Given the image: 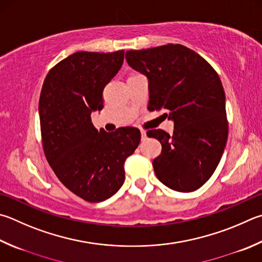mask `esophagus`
Listing matches in <instances>:
<instances>
[{
  "instance_id": "esophagus-1",
  "label": "esophagus",
  "mask_w": 262,
  "mask_h": 262,
  "mask_svg": "<svg viewBox=\"0 0 262 262\" xmlns=\"http://www.w3.org/2000/svg\"><path fill=\"white\" fill-rule=\"evenodd\" d=\"M141 139H142V141H145L146 140V133H145V130H141Z\"/></svg>"
}]
</instances>
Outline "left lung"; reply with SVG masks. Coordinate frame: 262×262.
<instances>
[{"label": "left lung", "instance_id": "1", "mask_svg": "<svg viewBox=\"0 0 262 262\" xmlns=\"http://www.w3.org/2000/svg\"><path fill=\"white\" fill-rule=\"evenodd\" d=\"M126 59L149 79L147 108H165L174 121L173 135L146 133L161 143L152 163L157 178L175 191H194L213 175L228 139L226 95L216 71L182 45L128 50Z\"/></svg>", "mask_w": 262, "mask_h": 262}]
</instances>
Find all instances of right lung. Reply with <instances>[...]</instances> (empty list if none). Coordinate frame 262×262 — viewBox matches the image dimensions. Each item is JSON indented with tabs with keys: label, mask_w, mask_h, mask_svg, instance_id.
Masks as SVG:
<instances>
[{
	"label": "right lung",
	"mask_w": 262,
	"mask_h": 262,
	"mask_svg": "<svg viewBox=\"0 0 262 262\" xmlns=\"http://www.w3.org/2000/svg\"><path fill=\"white\" fill-rule=\"evenodd\" d=\"M125 51H78L45 79L39 101L45 156L70 191L89 203L113 196L125 181L126 159L140 144L134 127L97 130L93 111L103 107V89L120 70Z\"/></svg>",
	"instance_id": "add662e5"
}]
</instances>
